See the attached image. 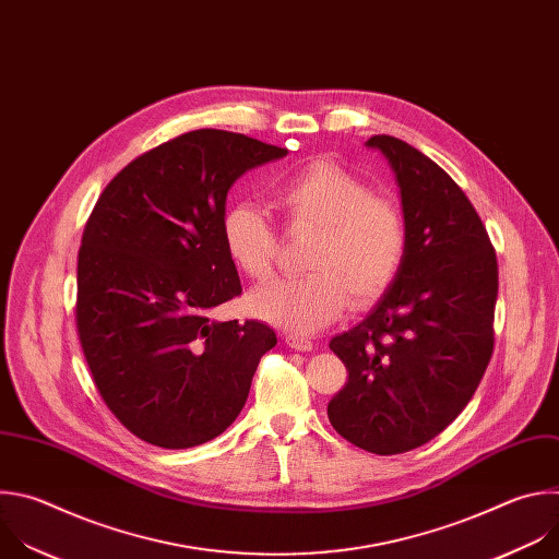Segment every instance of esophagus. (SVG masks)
<instances>
[{"label": "esophagus", "instance_id": "34e87169", "mask_svg": "<svg viewBox=\"0 0 559 559\" xmlns=\"http://www.w3.org/2000/svg\"><path fill=\"white\" fill-rule=\"evenodd\" d=\"M286 346L297 350V353H310L312 350V342L308 337H297V334H286L284 337Z\"/></svg>", "mask_w": 559, "mask_h": 559}]
</instances>
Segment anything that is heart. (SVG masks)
Returning a JSON list of instances; mask_svg holds the SVG:
<instances>
[{"label":"heart","mask_w":559,"mask_h":559,"mask_svg":"<svg viewBox=\"0 0 559 559\" xmlns=\"http://www.w3.org/2000/svg\"><path fill=\"white\" fill-rule=\"evenodd\" d=\"M273 198L290 229H317V238L306 255L308 275L251 293L255 317L293 332H314L340 319L353 295L366 306L392 286L409 245L407 219L394 198L374 193L330 158H314L280 176ZM222 240L251 280L264 282L275 273L280 236L258 204H231L222 215Z\"/></svg>","instance_id":"1"}]
</instances>
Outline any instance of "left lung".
<instances>
[{
  "mask_svg": "<svg viewBox=\"0 0 559 559\" xmlns=\"http://www.w3.org/2000/svg\"><path fill=\"white\" fill-rule=\"evenodd\" d=\"M390 160L407 219L405 262L372 312L330 342L348 383L328 418L357 448H420L472 401L493 355L498 260L465 191L416 147L372 136Z\"/></svg>",
  "mask_w": 559,
  "mask_h": 559,
  "instance_id": "1",
  "label": "left lung"
}]
</instances>
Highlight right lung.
Listing matches in <instances>:
<instances>
[{
	"mask_svg": "<svg viewBox=\"0 0 559 559\" xmlns=\"http://www.w3.org/2000/svg\"><path fill=\"white\" fill-rule=\"evenodd\" d=\"M288 150L225 130H193L134 158L98 195L76 264V330L94 385L123 427L187 450L242 412L262 321H211L242 293L222 240L231 185Z\"/></svg>",
	"mask_w": 559,
	"mask_h": 559,
	"instance_id": "add662e5",
	"label": "right lung"
}]
</instances>
